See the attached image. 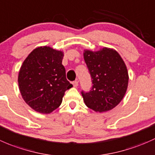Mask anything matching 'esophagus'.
<instances>
[{"label": "esophagus", "mask_w": 155, "mask_h": 155, "mask_svg": "<svg viewBox=\"0 0 155 155\" xmlns=\"http://www.w3.org/2000/svg\"><path fill=\"white\" fill-rule=\"evenodd\" d=\"M72 85H73V87H77L78 86V81H73V82H72Z\"/></svg>", "instance_id": "obj_1"}]
</instances>
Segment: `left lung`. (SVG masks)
I'll use <instances>...</instances> for the list:
<instances>
[{
	"mask_svg": "<svg viewBox=\"0 0 155 155\" xmlns=\"http://www.w3.org/2000/svg\"><path fill=\"white\" fill-rule=\"evenodd\" d=\"M84 57L93 84L89 92H81L84 103L95 112L110 110L127 91L129 77L125 62L116 51L108 48L84 50Z\"/></svg>",
	"mask_w": 155,
	"mask_h": 155,
	"instance_id": "1",
	"label": "left lung"
}]
</instances>
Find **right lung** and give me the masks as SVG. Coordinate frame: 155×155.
Here are the masks:
<instances>
[{
  "mask_svg": "<svg viewBox=\"0 0 155 155\" xmlns=\"http://www.w3.org/2000/svg\"><path fill=\"white\" fill-rule=\"evenodd\" d=\"M63 52L49 46L36 48L28 56L18 73V82L25 101L36 112L48 114L61 104L72 84L62 65Z\"/></svg>",
  "mask_w": 155,
  "mask_h": 155,
  "instance_id": "1",
  "label": "right lung"
}]
</instances>
